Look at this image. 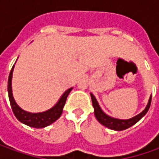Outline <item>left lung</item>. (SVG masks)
<instances>
[{"label": "left lung", "instance_id": "8db88e82", "mask_svg": "<svg viewBox=\"0 0 159 159\" xmlns=\"http://www.w3.org/2000/svg\"><path fill=\"white\" fill-rule=\"evenodd\" d=\"M90 95H91V99H92L93 107H94V110H95L94 112H95V116L96 119L102 125L106 126L109 129L115 130V131H122V130H125V129H127L128 127H130L133 125H134L135 123H137L138 121L142 119L146 113L148 112V111L150 109V102H151V95H150L147 106L145 107V109H144L142 112L139 113L138 115H136V116H134V117H133V118L129 119H115V118H112V117L107 115L106 113L104 112L101 109V107L99 105L98 102L95 99V95H93V94H91V93H90Z\"/></svg>", "mask_w": 159, "mask_h": 159}]
</instances>
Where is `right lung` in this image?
<instances>
[{"label":"right lung","instance_id":"obj_1","mask_svg":"<svg viewBox=\"0 0 159 159\" xmlns=\"http://www.w3.org/2000/svg\"><path fill=\"white\" fill-rule=\"evenodd\" d=\"M14 66H15V64L13 65L12 69L9 72V80H8V93H9L10 106H11V109L13 111V113L16 116V118L23 124L29 125L31 127H34V128H43V127H46L48 125H51L56 120H57L60 118V116L62 115L63 109H64L65 102H66V98H67L68 95L70 94L72 88L67 89L62 95V96L60 97V99L58 100L57 102L52 108L48 109V111L38 113L29 112V111H26L23 110L18 106L17 103L16 102L14 97H13V94H12V73H13V70H14Z\"/></svg>","mask_w":159,"mask_h":159}]
</instances>
